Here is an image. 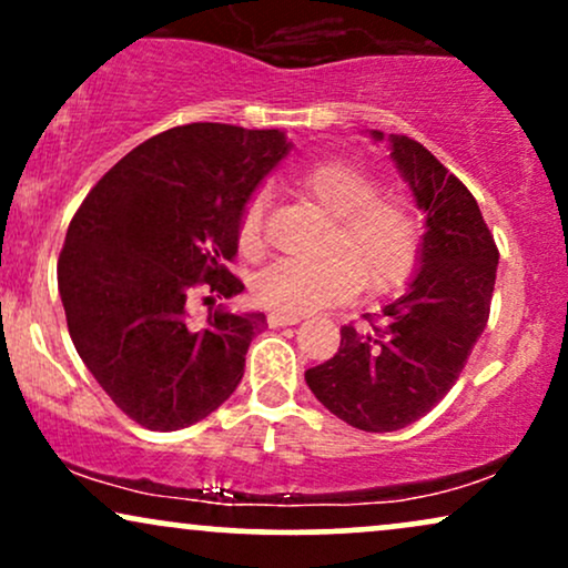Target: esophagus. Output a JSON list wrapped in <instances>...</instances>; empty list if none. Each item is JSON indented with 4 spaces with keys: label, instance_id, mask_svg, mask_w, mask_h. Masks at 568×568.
<instances>
[{
    "label": "esophagus",
    "instance_id": "34e87169",
    "mask_svg": "<svg viewBox=\"0 0 568 568\" xmlns=\"http://www.w3.org/2000/svg\"><path fill=\"white\" fill-rule=\"evenodd\" d=\"M302 317L298 315H285V312H270V317H266V323L272 325V328H280V325H296Z\"/></svg>",
    "mask_w": 568,
    "mask_h": 568
}]
</instances>
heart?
<instances>
[{"label": "heart", "mask_w": 568, "mask_h": 568, "mask_svg": "<svg viewBox=\"0 0 568 568\" xmlns=\"http://www.w3.org/2000/svg\"><path fill=\"white\" fill-rule=\"evenodd\" d=\"M296 189L331 219L321 258H280L251 283L258 304L285 315H304L344 302L357 285L393 291L419 262L422 226L414 207L397 194H382L379 181L347 160H325L296 179ZM262 194L240 219V251L258 256L264 247Z\"/></svg>", "instance_id": "1"}]
</instances>
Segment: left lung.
<instances>
[{"mask_svg":"<svg viewBox=\"0 0 568 568\" xmlns=\"http://www.w3.org/2000/svg\"><path fill=\"white\" fill-rule=\"evenodd\" d=\"M425 213L419 266L403 296L366 328L344 325L331 361L306 384L331 414L366 433L414 425L454 387L484 334L499 251L478 202L419 141L371 130Z\"/></svg>","mask_w":568,"mask_h":568,"instance_id":"1","label":"left lung"}]
</instances>
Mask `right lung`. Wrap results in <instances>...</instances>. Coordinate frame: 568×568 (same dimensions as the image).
Returning <instances> with one entry per match:
<instances>
[{"mask_svg": "<svg viewBox=\"0 0 568 568\" xmlns=\"http://www.w3.org/2000/svg\"><path fill=\"white\" fill-rule=\"evenodd\" d=\"M291 152L283 130L192 122L143 141L103 175L71 219L58 291L71 342L103 393L141 427L171 433L213 414L243 379L264 312L207 310L194 288L232 298L226 270L240 219Z\"/></svg>", "mask_w": 568, "mask_h": 568, "instance_id": "1", "label": "right lung"}]
</instances>
